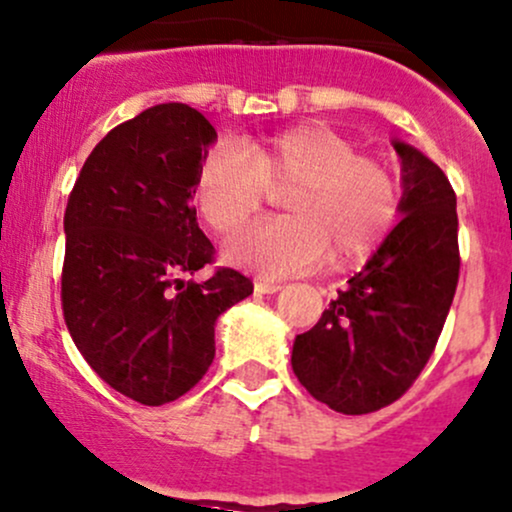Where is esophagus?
Wrapping results in <instances>:
<instances>
[{
	"label": "esophagus",
	"instance_id": "obj_1",
	"mask_svg": "<svg viewBox=\"0 0 512 512\" xmlns=\"http://www.w3.org/2000/svg\"><path fill=\"white\" fill-rule=\"evenodd\" d=\"M255 291L257 294H277V291H282V284L267 282V279H257Z\"/></svg>",
	"mask_w": 512,
	"mask_h": 512
}]
</instances>
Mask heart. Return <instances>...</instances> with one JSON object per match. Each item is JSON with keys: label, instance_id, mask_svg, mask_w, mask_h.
<instances>
[{"label": "heart", "instance_id": "heart-1", "mask_svg": "<svg viewBox=\"0 0 512 512\" xmlns=\"http://www.w3.org/2000/svg\"><path fill=\"white\" fill-rule=\"evenodd\" d=\"M269 192H286L289 216L257 223L226 245L230 265L265 277L311 272L328 255L335 265L364 262L384 245L401 211L396 177L316 121L255 140L245 153L213 145L196 170L194 204L218 235L243 228Z\"/></svg>", "mask_w": 512, "mask_h": 512}]
</instances>
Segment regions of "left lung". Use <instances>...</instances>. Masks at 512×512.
<instances>
[{
  "mask_svg": "<svg viewBox=\"0 0 512 512\" xmlns=\"http://www.w3.org/2000/svg\"><path fill=\"white\" fill-rule=\"evenodd\" d=\"M403 172V218L362 272L338 291L291 367L306 391L345 415L398 401L435 350L459 282L457 196L445 172L393 140Z\"/></svg>",
  "mask_w": 512,
  "mask_h": 512,
  "instance_id": "1",
  "label": "left lung"
}]
</instances>
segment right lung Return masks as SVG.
I'll return each instance as SVG.
<instances>
[{"instance_id":"1","label":"right lung","mask_w":512,"mask_h":512,"mask_svg":"<svg viewBox=\"0 0 512 512\" xmlns=\"http://www.w3.org/2000/svg\"><path fill=\"white\" fill-rule=\"evenodd\" d=\"M216 128L187 104H157L99 140L65 209L63 316L111 389L162 406L209 372L216 318L252 294L213 262L196 223L194 179Z\"/></svg>"}]
</instances>
